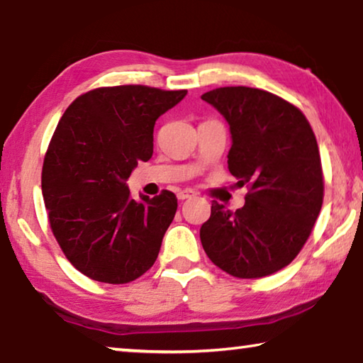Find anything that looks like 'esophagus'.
Segmentation results:
<instances>
[{"label": "esophagus", "mask_w": 363, "mask_h": 363, "mask_svg": "<svg viewBox=\"0 0 363 363\" xmlns=\"http://www.w3.org/2000/svg\"><path fill=\"white\" fill-rule=\"evenodd\" d=\"M194 195H195L194 190L184 189V190H179V192H177V199H179V200H187V199H192Z\"/></svg>", "instance_id": "obj_1"}]
</instances>
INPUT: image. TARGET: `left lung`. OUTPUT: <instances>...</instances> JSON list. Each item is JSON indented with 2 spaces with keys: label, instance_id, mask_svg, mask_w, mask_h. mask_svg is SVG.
Wrapping results in <instances>:
<instances>
[{
  "label": "left lung",
  "instance_id": "8db88e82",
  "mask_svg": "<svg viewBox=\"0 0 363 363\" xmlns=\"http://www.w3.org/2000/svg\"><path fill=\"white\" fill-rule=\"evenodd\" d=\"M201 99L229 125L227 167L238 187H250L235 213L213 201L201 245L233 277H266L298 256L320 213L323 174L314 131L299 108L257 88L227 86Z\"/></svg>",
  "mask_w": 363,
  "mask_h": 363
}]
</instances>
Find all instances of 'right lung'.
<instances>
[{
    "label": "right lung",
    "instance_id": "right-lung-1",
    "mask_svg": "<svg viewBox=\"0 0 363 363\" xmlns=\"http://www.w3.org/2000/svg\"><path fill=\"white\" fill-rule=\"evenodd\" d=\"M187 91L140 84L77 97L60 118L43 163L49 224L73 267L104 284H128L155 262L173 223L169 190L131 199L128 177L153 153V126Z\"/></svg>",
    "mask_w": 363,
    "mask_h": 363
}]
</instances>
